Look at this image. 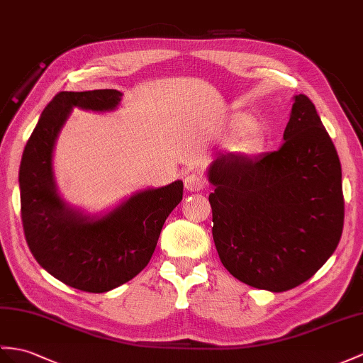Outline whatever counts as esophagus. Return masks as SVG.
<instances>
[{
	"mask_svg": "<svg viewBox=\"0 0 363 363\" xmlns=\"http://www.w3.org/2000/svg\"><path fill=\"white\" fill-rule=\"evenodd\" d=\"M203 180L199 174H188L184 177V188L189 192H199L203 189Z\"/></svg>",
	"mask_w": 363,
	"mask_h": 363,
	"instance_id": "34e87169",
	"label": "esophagus"
}]
</instances>
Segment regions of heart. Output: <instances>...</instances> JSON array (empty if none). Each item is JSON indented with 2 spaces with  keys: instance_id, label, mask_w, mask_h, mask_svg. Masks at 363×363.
Segmentation results:
<instances>
[{
  "instance_id": "heart-1",
  "label": "heart",
  "mask_w": 363,
  "mask_h": 363,
  "mask_svg": "<svg viewBox=\"0 0 363 363\" xmlns=\"http://www.w3.org/2000/svg\"><path fill=\"white\" fill-rule=\"evenodd\" d=\"M259 121L255 120L252 115L243 113V112H234L228 115L225 120V125L222 128V134L228 138H238L243 137L238 141V146L245 151H255L263 143L262 135L259 132Z\"/></svg>"
}]
</instances>
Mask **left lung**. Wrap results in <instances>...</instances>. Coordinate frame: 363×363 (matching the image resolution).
I'll return each instance as SVG.
<instances>
[{"label":"left lung","mask_w":363,"mask_h":363,"mask_svg":"<svg viewBox=\"0 0 363 363\" xmlns=\"http://www.w3.org/2000/svg\"><path fill=\"white\" fill-rule=\"evenodd\" d=\"M208 180L216 188L209 203L218 257L243 284L271 293L296 288L337 248L340 160L306 95L293 96L279 151L257 158L220 154Z\"/></svg>","instance_id":"obj_1"}]
</instances>
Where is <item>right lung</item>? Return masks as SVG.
Instances as JSON below:
<instances>
[{
	"mask_svg": "<svg viewBox=\"0 0 363 363\" xmlns=\"http://www.w3.org/2000/svg\"><path fill=\"white\" fill-rule=\"evenodd\" d=\"M115 89L60 92L35 126L20 164L26 242L40 267L67 286L108 291L134 279L151 260L167 216L183 199V182L132 192L117 205L91 214L60 194L54 152L61 129L77 109L112 112Z\"/></svg>",
	"mask_w": 363,
	"mask_h": 363,
	"instance_id": "right-lung-1",
	"label": "right lung"
}]
</instances>
